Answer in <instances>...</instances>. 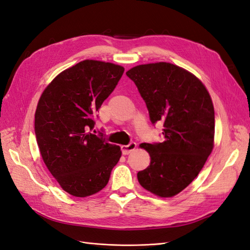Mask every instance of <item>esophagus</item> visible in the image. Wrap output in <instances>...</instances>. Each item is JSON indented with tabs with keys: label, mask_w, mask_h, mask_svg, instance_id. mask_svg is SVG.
Here are the masks:
<instances>
[{
	"label": "esophagus",
	"mask_w": 250,
	"mask_h": 250,
	"mask_svg": "<svg viewBox=\"0 0 250 250\" xmlns=\"http://www.w3.org/2000/svg\"><path fill=\"white\" fill-rule=\"evenodd\" d=\"M137 148V144L135 143H130L129 145H123V146H121V150H122V153L124 154V155H128L129 153H131L132 151Z\"/></svg>",
	"instance_id": "1"
}]
</instances>
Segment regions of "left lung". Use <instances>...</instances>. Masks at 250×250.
<instances>
[{
  "label": "left lung",
  "instance_id": "8db88e82",
  "mask_svg": "<svg viewBox=\"0 0 250 250\" xmlns=\"http://www.w3.org/2000/svg\"><path fill=\"white\" fill-rule=\"evenodd\" d=\"M126 75L146 102L151 122L164 124L163 143L140 145L150 165L138 180L158 197H173L197 177L214 148L211 98L200 79L169 62L140 64Z\"/></svg>",
  "mask_w": 250,
  "mask_h": 250
}]
</instances>
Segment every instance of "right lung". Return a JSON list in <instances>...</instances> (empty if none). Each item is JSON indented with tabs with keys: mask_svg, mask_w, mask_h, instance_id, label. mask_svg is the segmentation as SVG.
I'll return each mask as SVG.
<instances>
[{
	"mask_svg": "<svg viewBox=\"0 0 250 250\" xmlns=\"http://www.w3.org/2000/svg\"><path fill=\"white\" fill-rule=\"evenodd\" d=\"M123 73L115 63L83 60L58 74L37 103L34 129L42 158L62 190L75 197L106 187L122 154L120 146L88 130Z\"/></svg>",
	"mask_w": 250,
	"mask_h": 250,
	"instance_id": "add662e5",
	"label": "right lung"
}]
</instances>
